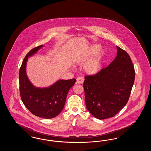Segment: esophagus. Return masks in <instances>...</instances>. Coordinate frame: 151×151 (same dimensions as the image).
Segmentation results:
<instances>
[{
	"mask_svg": "<svg viewBox=\"0 0 151 151\" xmlns=\"http://www.w3.org/2000/svg\"><path fill=\"white\" fill-rule=\"evenodd\" d=\"M84 78H83V77H81V76H79V77H78V78H77V79H76L77 83H78V84H83V83L84 82Z\"/></svg>",
	"mask_w": 151,
	"mask_h": 151,
	"instance_id": "obj_1",
	"label": "esophagus"
}]
</instances>
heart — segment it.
I'll return each mask as SVG.
<instances>
[{
	"instance_id": "heart-1",
	"label": "heart",
	"mask_w": 151,
	"mask_h": 151,
	"mask_svg": "<svg viewBox=\"0 0 151 151\" xmlns=\"http://www.w3.org/2000/svg\"><path fill=\"white\" fill-rule=\"evenodd\" d=\"M104 51L99 45H93L86 49L79 57L78 61L83 62L88 59L83 65V70L90 75H96L102 68Z\"/></svg>"
}]
</instances>
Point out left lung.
Wrapping results in <instances>:
<instances>
[{
  "mask_svg": "<svg viewBox=\"0 0 151 151\" xmlns=\"http://www.w3.org/2000/svg\"><path fill=\"white\" fill-rule=\"evenodd\" d=\"M114 60L94 75L85 76L84 89L88 110L95 118L114 116L127 103L135 72L129 55L116 46Z\"/></svg>",
  "mask_w": 151,
  "mask_h": 151,
  "instance_id": "1",
  "label": "left lung"
}]
</instances>
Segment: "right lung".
<instances>
[{
  "mask_svg": "<svg viewBox=\"0 0 151 151\" xmlns=\"http://www.w3.org/2000/svg\"><path fill=\"white\" fill-rule=\"evenodd\" d=\"M43 46L42 45L32 49L24 58L19 71V89L22 101L31 113L41 118L50 119L62 111L68 92L76 80H59L47 88L34 86L27 75V62L28 57Z\"/></svg>",
  "mask_w": 151,
  "mask_h": 151,
  "instance_id": "add662e5",
  "label": "right lung"
}]
</instances>
